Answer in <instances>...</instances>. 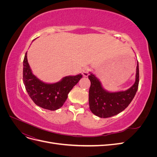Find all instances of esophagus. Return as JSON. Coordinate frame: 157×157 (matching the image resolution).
I'll use <instances>...</instances> for the list:
<instances>
[{
	"label": "esophagus",
	"instance_id": "obj_1",
	"mask_svg": "<svg viewBox=\"0 0 157 157\" xmlns=\"http://www.w3.org/2000/svg\"><path fill=\"white\" fill-rule=\"evenodd\" d=\"M89 75V69L88 67H84L82 69V75L84 77H88Z\"/></svg>",
	"mask_w": 157,
	"mask_h": 157
}]
</instances>
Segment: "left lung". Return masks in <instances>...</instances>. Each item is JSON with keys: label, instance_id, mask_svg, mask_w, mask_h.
<instances>
[{"label": "left lung", "instance_id": "8db88e82", "mask_svg": "<svg viewBox=\"0 0 157 157\" xmlns=\"http://www.w3.org/2000/svg\"><path fill=\"white\" fill-rule=\"evenodd\" d=\"M88 78L91 82L89 89L90 111L100 118H108L120 113L129 105L134 99L139 84V64L137 62L134 84L125 91L109 92L102 86L99 80L90 73Z\"/></svg>", "mask_w": 157, "mask_h": 157}]
</instances>
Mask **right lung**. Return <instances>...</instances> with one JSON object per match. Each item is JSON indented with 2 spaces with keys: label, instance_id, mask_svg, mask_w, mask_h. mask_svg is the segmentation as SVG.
I'll list each match as a JSON object with an SVG mask.
<instances>
[{
  "label": "right lung",
  "instance_id": "obj_1",
  "mask_svg": "<svg viewBox=\"0 0 157 157\" xmlns=\"http://www.w3.org/2000/svg\"><path fill=\"white\" fill-rule=\"evenodd\" d=\"M82 77L81 74L67 76L55 83H46L33 73L28 63L27 52L23 59V80L25 89L36 105L50 111L63 106L67 95Z\"/></svg>",
  "mask_w": 157,
  "mask_h": 157
}]
</instances>
